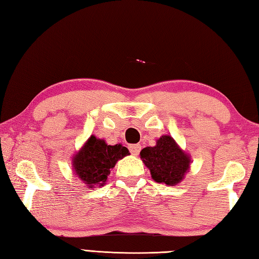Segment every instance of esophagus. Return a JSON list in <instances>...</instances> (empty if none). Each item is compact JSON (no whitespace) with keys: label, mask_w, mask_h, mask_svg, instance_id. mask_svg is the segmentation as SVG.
<instances>
[{"label":"esophagus","mask_w":259,"mask_h":259,"mask_svg":"<svg viewBox=\"0 0 259 259\" xmlns=\"http://www.w3.org/2000/svg\"><path fill=\"white\" fill-rule=\"evenodd\" d=\"M128 149H130L132 154L137 155L141 151V145L140 144H132V145L128 146Z\"/></svg>","instance_id":"34e87169"}]
</instances>
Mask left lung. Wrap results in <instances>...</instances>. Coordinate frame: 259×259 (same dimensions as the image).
<instances>
[{"instance_id": "left-lung-1", "label": "left lung", "mask_w": 259, "mask_h": 259, "mask_svg": "<svg viewBox=\"0 0 259 259\" xmlns=\"http://www.w3.org/2000/svg\"><path fill=\"white\" fill-rule=\"evenodd\" d=\"M140 155L153 180L170 187L183 180L191 164V156L170 135H162L154 146L145 147Z\"/></svg>"}]
</instances>
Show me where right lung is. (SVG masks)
I'll list each match as a JSON object with an SVG mask.
<instances>
[{"instance_id": "1", "label": "right lung", "mask_w": 259, "mask_h": 259, "mask_svg": "<svg viewBox=\"0 0 259 259\" xmlns=\"http://www.w3.org/2000/svg\"><path fill=\"white\" fill-rule=\"evenodd\" d=\"M128 154V150L122 144L108 145L92 135L72 156V170L88 188L103 187L117 161Z\"/></svg>"}]
</instances>
